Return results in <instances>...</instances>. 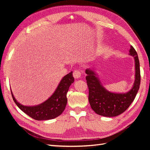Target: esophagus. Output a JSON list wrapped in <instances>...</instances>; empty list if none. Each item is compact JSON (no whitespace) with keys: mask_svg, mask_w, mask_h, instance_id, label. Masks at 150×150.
<instances>
[{"mask_svg":"<svg viewBox=\"0 0 150 150\" xmlns=\"http://www.w3.org/2000/svg\"><path fill=\"white\" fill-rule=\"evenodd\" d=\"M81 76V73L80 72V71L76 70L74 71L73 72V77L75 79H79Z\"/></svg>","mask_w":150,"mask_h":150,"instance_id":"esophagus-1","label":"esophagus"}]
</instances>
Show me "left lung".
<instances>
[{"label": "left lung", "instance_id": "1", "mask_svg": "<svg viewBox=\"0 0 150 150\" xmlns=\"http://www.w3.org/2000/svg\"><path fill=\"white\" fill-rule=\"evenodd\" d=\"M129 55L134 60V81L128 92L115 93L106 89L99 80L94 68L86 69V82L89 88V102L96 114L106 117L118 116L129 108L137 96L140 85L139 62L137 52L130 46Z\"/></svg>", "mask_w": 150, "mask_h": 150}]
</instances>
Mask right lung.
<instances>
[{
	"mask_svg": "<svg viewBox=\"0 0 150 150\" xmlns=\"http://www.w3.org/2000/svg\"><path fill=\"white\" fill-rule=\"evenodd\" d=\"M74 79L72 71L64 76L59 83L55 91L47 100L35 106H25L17 101L11 90L13 101L26 115L35 120H49L56 118L65 110L67 102V93Z\"/></svg>",
	"mask_w": 150,
	"mask_h": 150,
	"instance_id": "right-lung-1",
	"label": "right lung"
}]
</instances>
